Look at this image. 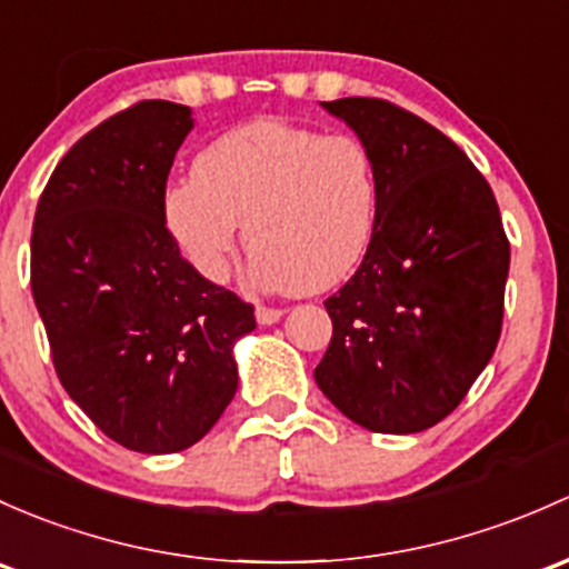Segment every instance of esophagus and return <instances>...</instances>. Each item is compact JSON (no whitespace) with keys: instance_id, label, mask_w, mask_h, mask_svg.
<instances>
[{"instance_id":"esophagus-1","label":"esophagus","mask_w":569,"mask_h":569,"mask_svg":"<svg viewBox=\"0 0 569 569\" xmlns=\"http://www.w3.org/2000/svg\"><path fill=\"white\" fill-rule=\"evenodd\" d=\"M280 316H283L280 308H269V305H259V308H256V321H259L261 327L274 325V321H280Z\"/></svg>"}]
</instances>
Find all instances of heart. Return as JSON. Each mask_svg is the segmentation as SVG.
Returning a JSON list of instances; mask_svg holds the SVG:
<instances>
[{"label":"heart","instance_id":"1","mask_svg":"<svg viewBox=\"0 0 569 569\" xmlns=\"http://www.w3.org/2000/svg\"><path fill=\"white\" fill-rule=\"evenodd\" d=\"M166 226L209 280H226L239 226L267 289L327 291L349 278L379 218V174L357 136L256 119L207 143L166 190Z\"/></svg>","mask_w":569,"mask_h":569}]
</instances>
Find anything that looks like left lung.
<instances>
[{"label": "left lung", "instance_id": "1", "mask_svg": "<svg viewBox=\"0 0 569 569\" xmlns=\"http://www.w3.org/2000/svg\"><path fill=\"white\" fill-rule=\"evenodd\" d=\"M370 149L379 218L360 269L325 302L319 390L373 433L445 420L501 335L510 244L486 177L426 119L376 98L321 103Z\"/></svg>", "mask_w": 569, "mask_h": 569}]
</instances>
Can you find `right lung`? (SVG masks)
<instances>
[{
	"label": "right lung",
	"mask_w": 569,
	"mask_h": 569,
	"mask_svg": "<svg viewBox=\"0 0 569 569\" xmlns=\"http://www.w3.org/2000/svg\"><path fill=\"white\" fill-rule=\"evenodd\" d=\"M193 111L143 100L59 160L32 226V297L83 415L147 456L193 447L234 398L253 305L201 278L166 229V179Z\"/></svg>",
	"instance_id": "add662e5"
}]
</instances>
